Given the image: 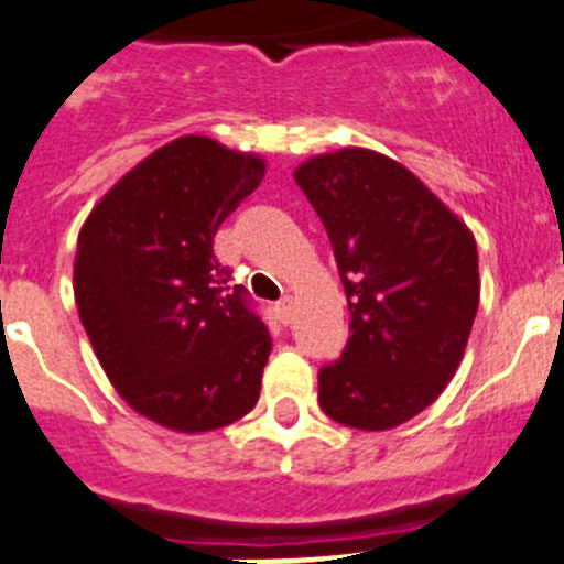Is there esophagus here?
Returning a JSON list of instances; mask_svg holds the SVG:
<instances>
[{
	"instance_id": "esophagus-1",
	"label": "esophagus",
	"mask_w": 564,
	"mask_h": 564,
	"mask_svg": "<svg viewBox=\"0 0 564 564\" xmlns=\"http://www.w3.org/2000/svg\"><path fill=\"white\" fill-rule=\"evenodd\" d=\"M276 318L282 322V325H291L293 318V299L285 296L282 302H276Z\"/></svg>"
}]
</instances>
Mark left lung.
<instances>
[{
    "mask_svg": "<svg viewBox=\"0 0 564 564\" xmlns=\"http://www.w3.org/2000/svg\"><path fill=\"white\" fill-rule=\"evenodd\" d=\"M293 181L325 223L350 305V341L318 372V406L341 426L395 430L460 367L480 305L475 234L372 149L313 154Z\"/></svg>",
    "mask_w": 564,
    "mask_h": 564,
    "instance_id": "8db88e82",
    "label": "left lung"
}]
</instances>
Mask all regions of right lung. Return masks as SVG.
<instances>
[{
	"label": "right lung",
	"instance_id": "add662e5",
	"mask_svg": "<svg viewBox=\"0 0 564 564\" xmlns=\"http://www.w3.org/2000/svg\"><path fill=\"white\" fill-rule=\"evenodd\" d=\"M265 158L183 134L129 169L78 231L73 291L89 344L138 415L183 435L253 410L271 336L212 239Z\"/></svg>",
	"mask_w": 564,
	"mask_h": 564
}]
</instances>
